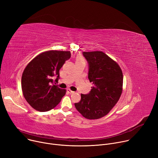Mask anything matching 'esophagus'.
<instances>
[{
    "mask_svg": "<svg viewBox=\"0 0 158 158\" xmlns=\"http://www.w3.org/2000/svg\"><path fill=\"white\" fill-rule=\"evenodd\" d=\"M67 91L69 93V94H73L74 92V91H71L70 89H68L67 90Z\"/></svg>",
    "mask_w": 158,
    "mask_h": 158,
    "instance_id": "1",
    "label": "esophagus"
}]
</instances>
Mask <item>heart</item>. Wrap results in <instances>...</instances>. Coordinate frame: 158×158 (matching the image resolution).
Returning <instances> with one entry per match:
<instances>
[{
    "label": "heart",
    "instance_id": "b5f03b06",
    "mask_svg": "<svg viewBox=\"0 0 158 158\" xmlns=\"http://www.w3.org/2000/svg\"><path fill=\"white\" fill-rule=\"evenodd\" d=\"M80 59H80V58H78V60H80Z\"/></svg>",
    "mask_w": 158,
    "mask_h": 158
}]
</instances>
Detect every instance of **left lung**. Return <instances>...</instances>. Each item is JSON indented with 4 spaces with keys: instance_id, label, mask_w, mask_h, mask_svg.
Here are the masks:
<instances>
[{
    "instance_id": "1",
    "label": "left lung",
    "mask_w": 158,
    "mask_h": 158,
    "mask_svg": "<svg viewBox=\"0 0 158 158\" xmlns=\"http://www.w3.org/2000/svg\"><path fill=\"white\" fill-rule=\"evenodd\" d=\"M88 63V79L94 86L74 104L77 111L88 119H98L107 114L121 96L122 71L117 62L103 52L82 53Z\"/></svg>"
}]
</instances>
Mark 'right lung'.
Segmentation results:
<instances>
[{
	"label": "right lung",
	"instance_id": "1",
	"mask_svg": "<svg viewBox=\"0 0 158 158\" xmlns=\"http://www.w3.org/2000/svg\"><path fill=\"white\" fill-rule=\"evenodd\" d=\"M70 55L69 51L45 52L26 67L21 79L22 91L27 102L36 110L44 112L54 108L65 94V89L54 83L58 82L59 70Z\"/></svg>",
	"mask_w": 158,
	"mask_h": 158
}]
</instances>
